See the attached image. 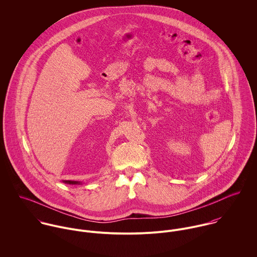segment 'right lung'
I'll use <instances>...</instances> for the list:
<instances>
[{
	"instance_id": "1",
	"label": "right lung",
	"mask_w": 257,
	"mask_h": 257,
	"mask_svg": "<svg viewBox=\"0 0 257 257\" xmlns=\"http://www.w3.org/2000/svg\"><path fill=\"white\" fill-rule=\"evenodd\" d=\"M63 183L72 184V185H74V184H80V182H78V181H71V180H64Z\"/></svg>"
}]
</instances>
